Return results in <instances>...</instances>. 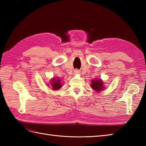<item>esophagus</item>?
<instances>
[{
	"instance_id": "obj_1",
	"label": "esophagus",
	"mask_w": 146,
	"mask_h": 146,
	"mask_svg": "<svg viewBox=\"0 0 146 146\" xmlns=\"http://www.w3.org/2000/svg\"><path fill=\"white\" fill-rule=\"evenodd\" d=\"M78 73H79V71L78 70H75V71H74V72H73V75H78Z\"/></svg>"
}]
</instances>
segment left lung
<instances>
[{"instance_id": "1", "label": "left lung", "mask_w": 146, "mask_h": 146, "mask_svg": "<svg viewBox=\"0 0 146 146\" xmlns=\"http://www.w3.org/2000/svg\"><path fill=\"white\" fill-rule=\"evenodd\" d=\"M90 87L96 92H100L104 90L105 86L104 81L101 78H95L92 80Z\"/></svg>"}]
</instances>
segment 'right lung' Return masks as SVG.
<instances>
[{
    "label": "right lung",
    "mask_w": 146,
    "mask_h": 146,
    "mask_svg": "<svg viewBox=\"0 0 146 146\" xmlns=\"http://www.w3.org/2000/svg\"><path fill=\"white\" fill-rule=\"evenodd\" d=\"M47 86H49L53 91H56L60 90L63 86V85H62L61 79L59 77L57 76L56 78H55L54 76L51 79L50 83L47 84Z\"/></svg>",
    "instance_id": "obj_1"
}]
</instances>
